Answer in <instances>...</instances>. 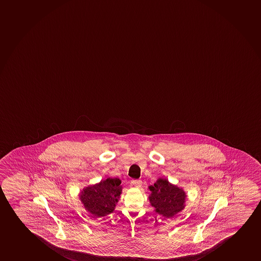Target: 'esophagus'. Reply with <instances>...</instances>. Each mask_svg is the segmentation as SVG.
<instances>
[{"label": "esophagus", "instance_id": "esophagus-1", "mask_svg": "<svg viewBox=\"0 0 261 261\" xmlns=\"http://www.w3.org/2000/svg\"><path fill=\"white\" fill-rule=\"evenodd\" d=\"M132 186L136 187V188H141L142 181L141 180H133L132 182Z\"/></svg>", "mask_w": 261, "mask_h": 261}]
</instances>
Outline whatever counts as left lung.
I'll use <instances>...</instances> for the list:
<instances>
[{
	"instance_id": "obj_1",
	"label": "left lung",
	"mask_w": 261,
	"mask_h": 261,
	"mask_svg": "<svg viewBox=\"0 0 261 261\" xmlns=\"http://www.w3.org/2000/svg\"><path fill=\"white\" fill-rule=\"evenodd\" d=\"M148 188L150 191V204L159 215L171 219L185 209L187 198L186 192L183 188L170 183L167 178L159 177L155 184Z\"/></svg>"
}]
</instances>
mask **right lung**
I'll return each mask as SVG.
<instances>
[{"instance_id":"1","label":"right lung","mask_w":261,"mask_h":261,"mask_svg":"<svg viewBox=\"0 0 261 261\" xmlns=\"http://www.w3.org/2000/svg\"><path fill=\"white\" fill-rule=\"evenodd\" d=\"M122 190L119 178L108 177L84 187L79 193V199L91 218H102L114 212Z\"/></svg>"}]
</instances>
